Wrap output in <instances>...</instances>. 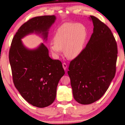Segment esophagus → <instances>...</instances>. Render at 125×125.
Instances as JSON below:
<instances>
[{"mask_svg":"<svg viewBox=\"0 0 125 125\" xmlns=\"http://www.w3.org/2000/svg\"><path fill=\"white\" fill-rule=\"evenodd\" d=\"M62 66H63V69H64L65 70L67 69V65L66 63H63V64H62Z\"/></svg>","mask_w":125,"mask_h":125,"instance_id":"esophagus-1","label":"esophagus"}]
</instances>
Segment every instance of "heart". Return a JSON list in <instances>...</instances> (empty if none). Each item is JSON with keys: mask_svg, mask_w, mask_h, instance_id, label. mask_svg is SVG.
Returning a JSON list of instances; mask_svg holds the SVG:
<instances>
[{"mask_svg": "<svg viewBox=\"0 0 125 125\" xmlns=\"http://www.w3.org/2000/svg\"><path fill=\"white\" fill-rule=\"evenodd\" d=\"M87 38V31L83 24L65 23L57 29L53 37L54 43H50V50L52 55L58 57L61 50L69 60H74L80 55Z\"/></svg>", "mask_w": 125, "mask_h": 125, "instance_id": "obj_1", "label": "heart"}]
</instances>
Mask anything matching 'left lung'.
Here are the masks:
<instances>
[{
  "mask_svg": "<svg viewBox=\"0 0 125 125\" xmlns=\"http://www.w3.org/2000/svg\"><path fill=\"white\" fill-rule=\"evenodd\" d=\"M94 31L85 48L70 63L68 71L73 97L81 104L98 101L116 73L117 47L109 28L97 17H89Z\"/></svg>",
  "mask_w": 125,
  "mask_h": 125,
  "instance_id": "left-lung-1",
  "label": "left lung"
}]
</instances>
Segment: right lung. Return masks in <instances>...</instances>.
<instances>
[{
  "label": "right lung",
  "mask_w": 125,
  "mask_h": 125,
  "mask_svg": "<svg viewBox=\"0 0 125 125\" xmlns=\"http://www.w3.org/2000/svg\"><path fill=\"white\" fill-rule=\"evenodd\" d=\"M56 20L55 15L32 18L22 24L16 33L9 51V61L15 87L29 104L38 108L49 106L55 101L57 87L64 70L60 61L49 57L42 43L29 49L21 39L35 33L45 42L49 29Z\"/></svg>",
  "instance_id": "add662e5"
}]
</instances>
